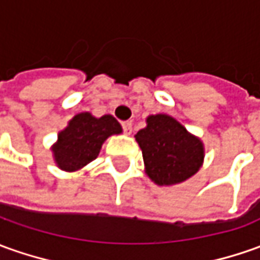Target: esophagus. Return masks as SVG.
<instances>
[{
  "label": "esophagus",
  "mask_w": 260,
  "mask_h": 260,
  "mask_svg": "<svg viewBox=\"0 0 260 260\" xmlns=\"http://www.w3.org/2000/svg\"><path fill=\"white\" fill-rule=\"evenodd\" d=\"M122 129L126 135H131V132H132V122H129V121L122 122Z\"/></svg>",
  "instance_id": "esophagus-1"
}]
</instances>
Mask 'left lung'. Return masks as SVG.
Returning <instances> with one entry per match:
<instances>
[{
    "label": "left lung",
    "instance_id": "8db88e82",
    "mask_svg": "<svg viewBox=\"0 0 260 260\" xmlns=\"http://www.w3.org/2000/svg\"><path fill=\"white\" fill-rule=\"evenodd\" d=\"M146 123L135 139L148 176L158 185H174L197 174L204 160L202 142L172 116L151 115Z\"/></svg>",
    "mask_w": 260,
    "mask_h": 260
}]
</instances>
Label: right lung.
Segmentation results:
<instances>
[{
	"mask_svg": "<svg viewBox=\"0 0 260 260\" xmlns=\"http://www.w3.org/2000/svg\"><path fill=\"white\" fill-rule=\"evenodd\" d=\"M121 132V125L112 115L95 118L88 112L75 115L59 132L58 142L52 148L56 165L68 172L78 171L98 156L108 137Z\"/></svg>",
	"mask_w": 260,
	"mask_h": 260,
	"instance_id": "1",
	"label": "right lung"
}]
</instances>
